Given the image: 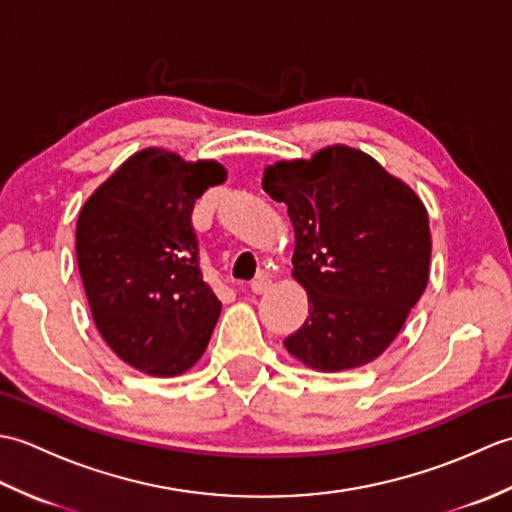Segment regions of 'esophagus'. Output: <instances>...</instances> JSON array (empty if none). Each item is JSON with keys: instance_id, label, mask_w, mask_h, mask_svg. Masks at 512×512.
I'll list each match as a JSON object with an SVG mask.
<instances>
[{"instance_id": "obj_1", "label": "esophagus", "mask_w": 512, "mask_h": 512, "mask_svg": "<svg viewBox=\"0 0 512 512\" xmlns=\"http://www.w3.org/2000/svg\"><path fill=\"white\" fill-rule=\"evenodd\" d=\"M270 284H273V281H270L268 275H259V277L253 279V284H250V290H253L255 295H262V292L270 290Z\"/></svg>"}]
</instances>
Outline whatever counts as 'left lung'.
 <instances>
[{"mask_svg":"<svg viewBox=\"0 0 512 512\" xmlns=\"http://www.w3.org/2000/svg\"><path fill=\"white\" fill-rule=\"evenodd\" d=\"M262 187L288 206L292 277L308 292L310 317L284 341L288 354L325 374L376 361L429 284L427 206L347 145L266 165Z\"/></svg>","mask_w":512,"mask_h":512,"instance_id":"obj_1","label":"left lung"}]
</instances>
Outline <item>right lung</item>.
Instances as JSON below:
<instances>
[{
    "instance_id": "1",
    "label": "right lung",
    "mask_w": 512,
    "mask_h": 512,
    "mask_svg": "<svg viewBox=\"0 0 512 512\" xmlns=\"http://www.w3.org/2000/svg\"><path fill=\"white\" fill-rule=\"evenodd\" d=\"M226 180L215 160L147 147L81 206L76 264L96 330L138 372L173 378L200 361L222 303L204 284L195 200Z\"/></svg>"
}]
</instances>
